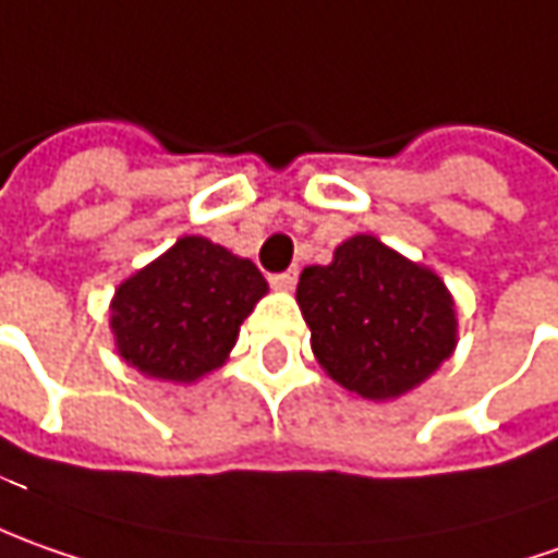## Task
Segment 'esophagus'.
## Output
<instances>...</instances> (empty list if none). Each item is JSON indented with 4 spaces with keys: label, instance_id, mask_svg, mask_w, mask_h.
<instances>
[{
    "label": "esophagus",
    "instance_id": "1",
    "mask_svg": "<svg viewBox=\"0 0 558 558\" xmlns=\"http://www.w3.org/2000/svg\"><path fill=\"white\" fill-rule=\"evenodd\" d=\"M271 287L275 290H293V283H296V268L293 271H280V275H271Z\"/></svg>",
    "mask_w": 558,
    "mask_h": 558
}]
</instances>
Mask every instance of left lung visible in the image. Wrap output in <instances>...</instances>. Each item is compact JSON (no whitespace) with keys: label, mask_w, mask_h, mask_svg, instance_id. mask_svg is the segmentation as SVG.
<instances>
[{"label":"left lung","mask_w":558,"mask_h":558,"mask_svg":"<svg viewBox=\"0 0 558 558\" xmlns=\"http://www.w3.org/2000/svg\"><path fill=\"white\" fill-rule=\"evenodd\" d=\"M299 308L320 367L361 398H398L451 357L453 299L423 265L355 234L299 275Z\"/></svg>","instance_id":"1"}]
</instances>
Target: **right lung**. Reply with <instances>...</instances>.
I'll return each instance as SVG.
<instances>
[{
  "label": "right lung",
  "mask_w": 558,
  "mask_h": 558,
  "mask_svg": "<svg viewBox=\"0 0 558 558\" xmlns=\"http://www.w3.org/2000/svg\"><path fill=\"white\" fill-rule=\"evenodd\" d=\"M265 290L250 259L206 238H182L120 283L110 305L117 349L142 374L191 383L225 364Z\"/></svg>",
  "instance_id": "1"
}]
</instances>
